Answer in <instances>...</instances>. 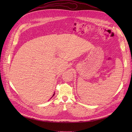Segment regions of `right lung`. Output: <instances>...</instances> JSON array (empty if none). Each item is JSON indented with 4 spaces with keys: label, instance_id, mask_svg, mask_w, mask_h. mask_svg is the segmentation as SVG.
<instances>
[{
    "label": "right lung",
    "instance_id": "obj_1",
    "mask_svg": "<svg viewBox=\"0 0 132 132\" xmlns=\"http://www.w3.org/2000/svg\"><path fill=\"white\" fill-rule=\"evenodd\" d=\"M54 94H55V93H54V94H53V96H52V97H51V98H52V97H53V96H54ZM51 98H50V99H51Z\"/></svg>",
    "mask_w": 132,
    "mask_h": 132
}]
</instances>
